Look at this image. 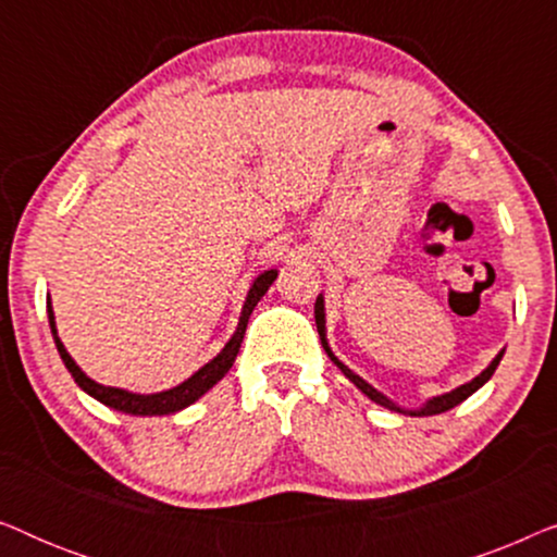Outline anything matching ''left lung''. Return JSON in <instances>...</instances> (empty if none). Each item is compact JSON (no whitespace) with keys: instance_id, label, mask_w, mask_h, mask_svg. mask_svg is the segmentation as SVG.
I'll return each mask as SVG.
<instances>
[{"instance_id":"8db88e82","label":"left lung","mask_w":557,"mask_h":557,"mask_svg":"<svg viewBox=\"0 0 557 557\" xmlns=\"http://www.w3.org/2000/svg\"><path fill=\"white\" fill-rule=\"evenodd\" d=\"M314 319H317V332H319V339H322L324 352L330 355V360L342 370V375H345L352 385H357V391H362L372 403H377V406H383V408H387V410H395V413H403V416H436V413H444V410H451L454 406H459V403L467 400L469 395H474V393L479 391V387H482V385L486 383V380H490V377L494 375V370H497L502 355H505V349H502V352H499L497 357H494V360H492L490 364H486V368H484L482 372H479V375H476L474 380H469V383L454 387V391H448V393H444V395H433V398H429V400L423 403V406H418V408H403V406H398V403H393L391 398H387V395L375 391V387H372V385L368 383V380H362L360 375H357V372L349 370L347 364L342 362L339 357L332 352L330 342H326V314H324V296H322V294L317 296Z\"/></svg>"}]
</instances>
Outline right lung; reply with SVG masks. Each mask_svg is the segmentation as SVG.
Returning <instances> with one entry per match:
<instances>
[{"label":"right lung","mask_w":557,"mask_h":557,"mask_svg":"<svg viewBox=\"0 0 557 557\" xmlns=\"http://www.w3.org/2000/svg\"><path fill=\"white\" fill-rule=\"evenodd\" d=\"M278 271L276 269H269L263 273H258L253 278V284H250L248 294H246V301H243V309H240V319H238V326H235L233 337L225 342V347L220 349V352L212 357L210 362H205L200 370L193 372L185 383L170 387V391H159V393H132V391H124V387H111V385H101L96 383L94 377H88L86 372L78 368V362L73 360L71 355H67V349L63 342L58 337V326H55V311H52V304H50V294H48V319H50V332H52V339H55V347H58V355L60 360L65 362L67 372H71L75 383L83 393H88L90 398H96L98 403H103V406H109L113 410H121V413H128V416H170V413H177V410H185L187 406H193L195 400H200L205 393L210 391L212 385H218L220 380L227 375V370L233 368L235 357L240 352V342H243V334H246V326H248V319L253 314L256 304L263 299V294L269 292V286L276 281Z\"/></svg>","instance_id":"add662e5"}]
</instances>
